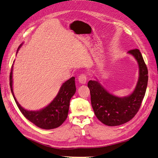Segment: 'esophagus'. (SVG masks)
Here are the masks:
<instances>
[{"label":"esophagus","mask_w":158,"mask_h":158,"mask_svg":"<svg viewBox=\"0 0 158 158\" xmlns=\"http://www.w3.org/2000/svg\"><path fill=\"white\" fill-rule=\"evenodd\" d=\"M78 82H80V84H85L86 83L87 81V76L85 74H82L78 76Z\"/></svg>","instance_id":"obj_1"}]
</instances>
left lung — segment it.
I'll return each mask as SVG.
<instances>
[{"label": "left lung", "instance_id": "left-lung-1", "mask_svg": "<svg viewBox=\"0 0 158 158\" xmlns=\"http://www.w3.org/2000/svg\"><path fill=\"white\" fill-rule=\"evenodd\" d=\"M128 53L135 57L139 66V77L132 94L126 97H117L110 94L98 80H89L88 83L95 116L107 126H118L131 120L139 110L145 95L148 80L147 66L139 50H130Z\"/></svg>", "mask_w": 158, "mask_h": 158}]
</instances>
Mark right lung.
<instances>
[{
    "label": "right lung",
    "mask_w": 158,
    "mask_h": 158,
    "mask_svg": "<svg viewBox=\"0 0 158 158\" xmlns=\"http://www.w3.org/2000/svg\"><path fill=\"white\" fill-rule=\"evenodd\" d=\"M22 44L20 45L17 52ZM12 66L10 74V86L14 100L20 111L27 120L41 128L52 129L60 127L67 118L70 101L76 92L75 78L72 77L62 84L58 94L54 99L45 107L38 111H28L23 109L14 96L12 88Z\"/></svg>",
    "instance_id": "right-lung-1"
}]
</instances>
